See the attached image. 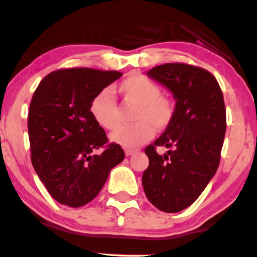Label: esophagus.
I'll use <instances>...</instances> for the list:
<instances>
[{"instance_id":"esophagus-1","label":"esophagus","mask_w":257,"mask_h":257,"mask_svg":"<svg viewBox=\"0 0 257 257\" xmlns=\"http://www.w3.org/2000/svg\"><path fill=\"white\" fill-rule=\"evenodd\" d=\"M137 151L138 150H133V149H125V150H124V152H125L126 156H131V155H134Z\"/></svg>"}]
</instances>
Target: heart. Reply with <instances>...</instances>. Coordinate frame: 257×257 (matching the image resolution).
Instances as JSON below:
<instances>
[{
    "instance_id": "b5f03b06",
    "label": "heart",
    "mask_w": 257,
    "mask_h": 257,
    "mask_svg": "<svg viewBox=\"0 0 257 257\" xmlns=\"http://www.w3.org/2000/svg\"><path fill=\"white\" fill-rule=\"evenodd\" d=\"M124 102L138 105L132 125H122L111 134V142L125 149H134L151 139L157 132L171 125L176 114V102L162 94L156 80L142 73H133L117 86ZM90 114L97 125L112 131L119 123V112L112 92L101 90L90 102Z\"/></svg>"
}]
</instances>
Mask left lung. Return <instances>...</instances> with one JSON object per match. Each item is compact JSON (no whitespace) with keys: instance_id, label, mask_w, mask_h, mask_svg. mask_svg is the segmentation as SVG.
Wrapping results in <instances>:
<instances>
[{"instance_id":"8db88e82","label":"left lung","mask_w":257,"mask_h":257,"mask_svg":"<svg viewBox=\"0 0 257 257\" xmlns=\"http://www.w3.org/2000/svg\"><path fill=\"white\" fill-rule=\"evenodd\" d=\"M148 75L167 86L177 103L171 125L146 146L143 188L159 210L179 212L200 196L218 168L227 126L223 94L208 70L191 64H161ZM159 146L171 150L161 157Z\"/></svg>"}]
</instances>
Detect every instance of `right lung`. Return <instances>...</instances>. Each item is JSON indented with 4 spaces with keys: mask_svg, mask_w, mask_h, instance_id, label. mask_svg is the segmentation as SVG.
Returning a JSON list of instances; mask_svg holds the SVG:
<instances>
[{
    "mask_svg": "<svg viewBox=\"0 0 257 257\" xmlns=\"http://www.w3.org/2000/svg\"><path fill=\"white\" fill-rule=\"evenodd\" d=\"M122 77L117 70L64 68L40 81L28 114L32 163L50 195L80 207L100 193L109 171L124 160L90 114L92 97ZM103 149V154L92 151Z\"/></svg>",
    "mask_w": 257,
    "mask_h": 257,
    "instance_id": "right-lung-1",
    "label": "right lung"
}]
</instances>
